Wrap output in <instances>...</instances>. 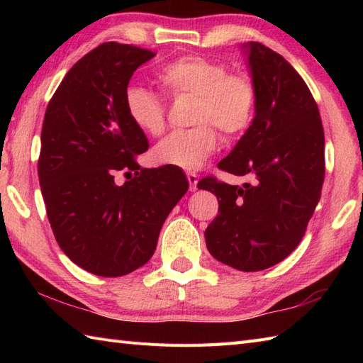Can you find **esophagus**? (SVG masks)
Segmentation results:
<instances>
[{
	"label": "esophagus",
	"instance_id": "34e87169",
	"mask_svg": "<svg viewBox=\"0 0 363 363\" xmlns=\"http://www.w3.org/2000/svg\"><path fill=\"white\" fill-rule=\"evenodd\" d=\"M187 179H189V184H190V191H195L196 186H198V174L187 173Z\"/></svg>",
	"mask_w": 363,
	"mask_h": 363
}]
</instances>
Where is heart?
I'll use <instances>...</instances> for the list:
<instances>
[{"instance_id":"heart-1","label":"heart","mask_w":363,"mask_h":363,"mask_svg":"<svg viewBox=\"0 0 363 363\" xmlns=\"http://www.w3.org/2000/svg\"><path fill=\"white\" fill-rule=\"evenodd\" d=\"M157 79L169 95L195 96L191 125L187 130L167 135L152 150V159L162 165L181 169H199L213 151L218 137H234L250 125L256 106V89L250 76L229 73L228 67L204 56L191 54L167 64ZM129 120L145 134L160 135L165 129V106L162 99L142 86L125 91Z\"/></svg>"}]
</instances>
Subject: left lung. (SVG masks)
<instances>
[{
  "mask_svg": "<svg viewBox=\"0 0 363 363\" xmlns=\"http://www.w3.org/2000/svg\"><path fill=\"white\" fill-rule=\"evenodd\" d=\"M256 106L250 128L218 168L251 176L243 186L204 177L220 213L207 226V250L221 264L260 272L296 248L325 181V133L317 103L281 54L259 42L242 45Z\"/></svg>",
  "mask_w": 363,
  "mask_h": 363,
  "instance_id": "obj_1",
  "label": "left lung"
}]
</instances>
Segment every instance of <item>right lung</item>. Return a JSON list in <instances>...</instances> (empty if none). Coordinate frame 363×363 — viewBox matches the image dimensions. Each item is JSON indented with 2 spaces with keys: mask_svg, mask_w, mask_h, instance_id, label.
<instances>
[{
  "mask_svg": "<svg viewBox=\"0 0 363 363\" xmlns=\"http://www.w3.org/2000/svg\"><path fill=\"white\" fill-rule=\"evenodd\" d=\"M154 56L133 45L96 46L70 68L45 112L38 181L50 225L60 250L96 276L143 267L189 189L182 169L135 160L148 138L129 120L125 91ZM120 171L128 177L121 186L113 179Z\"/></svg>",
  "mask_w": 363,
  "mask_h": 363,
  "instance_id": "obj_1",
  "label": "right lung"
}]
</instances>
